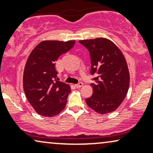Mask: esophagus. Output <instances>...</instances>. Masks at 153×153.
Segmentation results:
<instances>
[{"mask_svg": "<svg viewBox=\"0 0 153 153\" xmlns=\"http://www.w3.org/2000/svg\"><path fill=\"white\" fill-rule=\"evenodd\" d=\"M75 87L77 88H81L82 85H83V84H82V82H79V83H78V84H75Z\"/></svg>", "mask_w": 153, "mask_h": 153, "instance_id": "obj_1", "label": "esophagus"}]
</instances>
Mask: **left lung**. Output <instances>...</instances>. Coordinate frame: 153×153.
Listing matches in <instances>:
<instances>
[{
	"instance_id": "8db88e82",
	"label": "left lung",
	"mask_w": 153,
	"mask_h": 153,
	"mask_svg": "<svg viewBox=\"0 0 153 153\" xmlns=\"http://www.w3.org/2000/svg\"><path fill=\"white\" fill-rule=\"evenodd\" d=\"M90 52L91 83L94 94L85 99L87 105L100 114L114 111L122 104L129 87V71L122 52L110 39L99 37L80 40Z\"/></svg>"
}]
</instances>
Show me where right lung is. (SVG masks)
Returning <instances> with one entry per match:
<instances>
[{"label": "right lung", "mask_w": 153, "mask_h": 153, "mask_svg": "<svg viewBox=\"0 0 153 153\" xmlns=\"http://www.w3.org/2000/svg\"><path fill=\"white\" fill-rule=\"evenodd\" d=\"M75 40H44L31 51L23 75L27 100L36 113L52 117L64 109L71 85L57 80L55 62L74 46Z\"/></svg>", "instance_id": "add662e5"}]
</instances>
